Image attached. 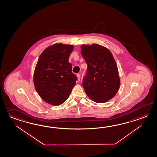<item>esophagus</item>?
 I'll list each match as a JSON object with an SVG mask.
<instances>
[{
    "label": "esophagus",
    "instance_id": "1",
    "mask_svg": "<svg viewBox=\"0 0 157 157\" xmlns=\"http://www.w3.org/2000/svg\"><path fill=\"white\" fill-rule=\"evenodd\" d=\"M77 79H78V81H79L80 79V74H77Z\"/></svg>",
    "mask_w": 157,
    "mask_h": 157
}]
</instances>
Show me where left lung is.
Wrapping results in <instances>:
<instances>
[{"instance_id": "1", "label": "left lung", "mask_w": 157, "mask_h": 157, "mask_svg": "<svg viewBox=\"0 0 157 157\" xmlns=\"http://www.w3.org/2000/svg\"><path fill=\"white\" fill-rule=\"evenodd\" d=\"M80 48L88 65L87 77L82 83L84 91L95 102H106L115 96L121 85L113 55L109 49L96 43L83 44Z\"/></svg>"}]
</instances>
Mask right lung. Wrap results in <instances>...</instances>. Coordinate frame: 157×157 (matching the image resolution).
<instances>
[{
    "label": "right lung",
    "instance_id": "1",
    "mask_svg": "<svg viewBox=\"0 0 157 157\" xmlns=\"http://www.w3.org/2000/svg\"><path fill=\"white\" fill-rule=\"evenodd\" d=\"M74 48V45L56 43L46 48L39 56L33 82L39 96L49 104H62L76 84L77 77L69 63Z\"/></svg>",
    "mask_w": 157,
    "mask_h": 157
}]
</instances>
